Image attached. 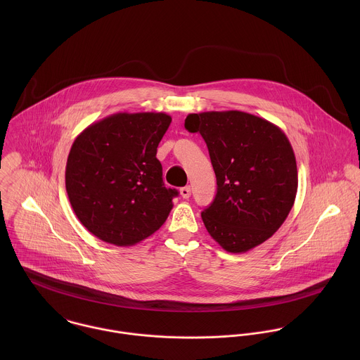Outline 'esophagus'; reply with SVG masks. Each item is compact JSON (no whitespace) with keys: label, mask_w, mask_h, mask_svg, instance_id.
Instances as JSON below:
<instances>
[{"label":"esophagus","mask_w":360,"mask_h":360,"mask_svg":"<svg viewBox=\"0 0 360 360\" xmlns=\"http://www.w3.org/2000/svg\"><path fill=\"white\" fill-rule=\"evenodd\" d=\"M180 194H181V197H183L184 200L190 198V197H191V188H190V186H186V187L180 188Z\"/></svg>","instance_id":"esophagus-1"}]
</instances>
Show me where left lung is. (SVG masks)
Returning a JSON list of instances; mask_svg holds the SVG:
<instances>
[{
    "label": "left lung",
    "mask_w": 360,
    "mask_h": 360,
    "mask_svg": "<svg viewBox=\"0 0 360 360\" xmlns=\"http://www.w3.org/2000/svg\"><path fill=\"white\" fill-rule=\"evenodd\" d=\"M184 126L205 140L216 174V197L201 213L207 233L227 252H248L280 229L295 202L298 170L287 136L241 110L190 113Z\"/></svg>",
    "instance_id": "left-lung-1"
}]
</instances>
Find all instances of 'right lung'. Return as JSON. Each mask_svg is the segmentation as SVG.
<instances>
[{
    "mask_svg": "<svg viewBox=\"0 0 360 360\" xmlns=\"http://www.w3.org/2000/svg\"><path fill=\"white\" fill-rule=\"evenodd\" d=\"M172 117L163 112H119L86 127L66 162V193L80 223L97 238L134 245L166 221L173 197L156 148Z\"/></svg>",
    "mask_w": 360,
    "mask_h": 360,
    "instance_id": "right-lung-1",
    "label": "right lung"
}]
</instances>
